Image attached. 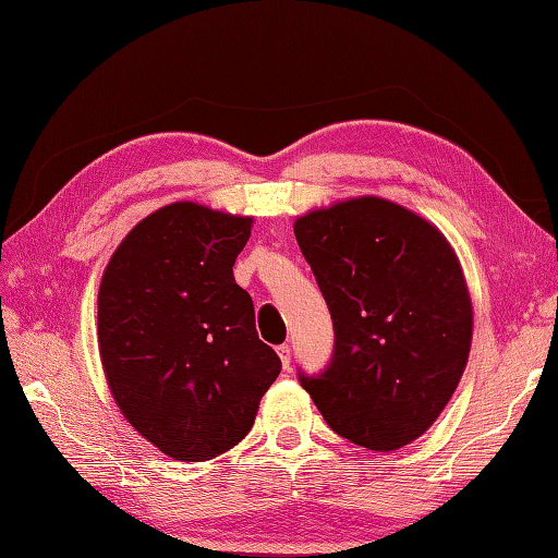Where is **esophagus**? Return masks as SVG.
I'll return each mask as SVG.
<instances>
[{"instance_id": "obj_1", "label": "esophagus", "mask_w": 558, "mask_h": 558, "mask_svg": "<svg viewBox=\"0 0 558 558\" xmlns=\"http://www.w3.org/2000/svg\"><path fill=\"white\" fill-rule=\"evenodd\" d=\"M278 354H280V362L286 369H290V362H292V352H290V345H280L278 348Z\"/></svg>"}]
</instances>
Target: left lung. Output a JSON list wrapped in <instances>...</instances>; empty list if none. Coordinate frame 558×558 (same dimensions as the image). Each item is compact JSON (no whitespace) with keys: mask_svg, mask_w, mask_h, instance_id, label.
I'll use <instances>...</instances> for the list:
<instances>
[{"mask_svg":"<svg viewBox=\"0 0 558 558\" xmlns=\"http://www.w3.org/2000/svg\"><path fill=\"white\" fill-rule=\"evenodd\" d=\"M294 236L333 318L336 345L300 372L326 424L369 450L422 436L465 372L472 302L458 256L432 222L362 196L294 220Z\"/></svg>","mask_w":558,"mask_h":558,"instance_id":"obj_1","label":"left lung"}]
</instances>
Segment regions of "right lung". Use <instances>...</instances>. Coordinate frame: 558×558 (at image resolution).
I'll return each mask as SVG.
<instances>
[{"instance_id": "right-lung-1", "label": "right lung", "mask_w": 558, "mask_h": 558, "mask_svg": "<svg viewBox=\"0 0 558 558\" xmlns=\"http://www.w3.org/2000/svg\"><path fill=\"white\" fill-rule=\"evenodd\" d=\"M252 222L177 201L141 220L102 272L98 348L112 398L174 460L240 444L280 374L232 276Z\"/></svg>"}]
</instances>
